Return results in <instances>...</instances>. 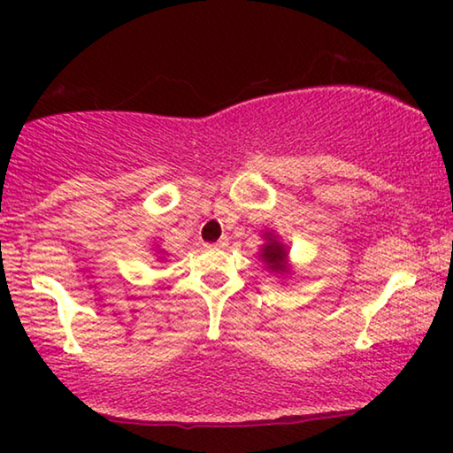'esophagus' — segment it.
I'll return each mask as SVG.
<instances>
[{
	"instance_id": "esophagus-1",
	"label": "esophagus",
	"mask_w": 453,
	"mask_h": 453,
	"mask_svg": "<svg viewBox=\"0 0 453 453\" xmlns=\"http://www.w3.org/2000/svg\"><path fill=\"white\" fill-rule=\"evenodd\" d=\"M228 245V241L226 239H220V241H216V243H212V245H208L210 250H222V247H226Z\"/></svg>"
}]
</instances>
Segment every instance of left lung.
<instances>
[{
	"label": "left lung",
	"instance_id": "left-lung-1",
	"mask_svg": "<svg viewBox=\"0 0 453 453\" xmlns=\"http://www.w3.org/2000/svg\"><path fill=\"white\" fill-rule=\"evenodd\" d=\"M259 257L265 265L276 274H284L288 272V251L280 241L276 239V234L265 233V243L262 245V251H259Z\"/></svg>",
	"mask_w": 453,
	"mask_h": 453
}]
</instances>
